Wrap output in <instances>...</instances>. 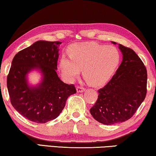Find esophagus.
Instances as JSON below:
<instances>
[{
  "mask_svg": "<svg viewBox=\"0 0 156 156\" xmlns=\"http://www.w3.org/2000/svg\"><path fill=\"white\" fill-rule=\"evenodd\" d=\"M76 90H77L78 93H81V92H83L85 90V87H81V86H78L76 87Z\"/></svg>",
  "mask_w": 156,
  "mask_h": 156,
  "instance_id": "esophagus-1",
  "label": "esophagus"
}]
</instances>
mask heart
<instances>
[{"instance_id": "obj_1", "label": "heart", "mask_w": 156, "mask_h": 156, "mask_svg": "<svg viewBox=\"0 0 156 156\" xmlns=\"http://www.w3.org/2000/svg\"><path fill=\"white\" fill-rule=\"evenodd\" d=\"M70 57H61L59 67L66 80L71 82L78 77L80 70L87 83L100 85L115 73L120 61V54L113 46L85 42L71 46Z\"/></svg>"}]
</instances>
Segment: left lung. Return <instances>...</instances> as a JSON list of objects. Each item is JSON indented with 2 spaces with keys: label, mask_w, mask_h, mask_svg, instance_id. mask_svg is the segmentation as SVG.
<instances>
[{
  "label": "left lung",
  "mask_w": 156,
  "mask_h": 156,
  "mask_svg": "<svg viewBox=\"0 0 156 156\" xmlns=\"http://www.w3.org/2000/svg\"><path fill=\"white\" fill-rule=\"evenodd\" d=\"M119 48L123 54L121 64L107 84L98 90V100L90 109L94 119L107 125L132 117L147 93V71L143 61L133 49L122 44Z\"/></svg>",
  "instance_id": "left-lung-1"
}]
</instances>
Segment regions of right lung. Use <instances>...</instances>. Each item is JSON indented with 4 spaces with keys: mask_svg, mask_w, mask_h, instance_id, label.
<instances>
[{
    "mask_svg": "<svg viewBox=\"0 0 156 156\" xmlns=\"http://www.w3.org/2000/svg\"><path fill=\"white\" fill-rule=\"evenodd\" d=\"M60 41H37L19 51L12 59L7 77V87L12 107L26 119L44 124L60 115L66 102L76 93L74 85L64 83L57 75ZM38 69L43 80L30 87L27 75Z\"/></svg>",
    "mask_w": 156,
    "mask_h": 156,
    "instance_id": "obj_1",
    "label": "right lung"
}]
</instances>
